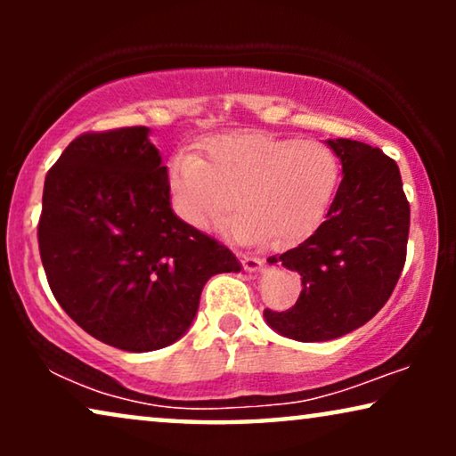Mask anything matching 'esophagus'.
Instances as JSON below:
<instances>
[{"label": "esophagus", "mask_w": 456, "mask_h": 456, "mask_svg": "<svg viewBox=\"0 0 456 456\" xmlns=\"http://www.w3.org/2000/svg\"><path fill=\"white\" fill-rule=\"evenodd\" d=\"M240 264L247 272H257L259 267L264 265V261H261L259 257H253V255H240Z\"/></svg>", "instance_id": "1"}]
</instances>
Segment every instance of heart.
I'll list each match as a JSON object with an SVG mask.
<instances>
[{
	"instance_id": "heart-1",
	"label": "heart",
	"mask_w": 456,
	"mask_h": 456,
	"mask_svg": "<svg viewBox=\"0 0 456 456\" xmlns=\"http://www.w3.org/2000/svg\"><path fill=\"white\" fill-rule=\"evenodd\" d=\"M338 159L326 142L239 130L205 145L203 159L180 155L170 186L180 216L208 228L230 209L224 224L234 239L284 248L320 226L338 184Z\"/></svg>"
}]
</instances>
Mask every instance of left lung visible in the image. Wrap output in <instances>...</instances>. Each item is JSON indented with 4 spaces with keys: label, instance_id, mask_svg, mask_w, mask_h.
<instances>
[{
    "label": "left lung",
    "instance_id": "8db88e82",
    "mask_svg": "<svg viewBox=\"0 0 456 456\" xmlns=\"http://www.w3.org/2000/svg\"><path fill=\"white\" fill-rule=\"evenodd\" d=\"M342 180L326 222L270 264L301 276L303 290L286 311L265 309V322L286 338H340L371 320L388 301L407 259L409 201L395 159L351 139H330Z\"/></svg>",
    "mask_w": 456,
    "mask_h": 456
}]
</instances>
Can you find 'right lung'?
<instances>
[{"label":"right lung","mask_w":456,"mask_h":456,"mask_svg":"<svg viewBox=\"0 0 456 456\" xmlns=\"http://www.w3.org/2000/svg\"><path fill=\"white\" fill-rule=\"evenodd\" d=\"M37 236L60 307L93 338L130 353L176 342L205 282L240 270L228 247L172 211L147 126L77 136L47 172Z\"/></svg>","instance_id":"right-lung-1"}]
</instances>
